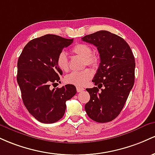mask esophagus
Returning a JSON list of instances; mask_svg holds the SVG:
<instances>
[{
	"mask_svg": "<svg viewBox=\"0 0 155 155\" xmlns=\"http://www.w3.org/2000/svg\"><path fill=\"white\" fill-rule=\"evenodd\" d=\"M76 88H77V91L78 92H82L83 91H84V88H82V87L77 86V87H76Z\"/></svg>",
	"mask_w": 155,
	"mask_h": 155,
	"instance_id": "1",
	"label": "esophagus"
}]
</instances>
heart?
I'll return each instance as SVG.
<instances>
[{"label": "heart", "instance_id": "b5f03b06", "mask_svg": "<svg viewBox=\"0 0 155 155\" xmlns=\"http://www.w3.org/2000/svg\"><path fill=\"white\" fill-rule=\"evenodd\" d=\"M73 54L83 58L84 66L97 67L99 65L100 58L97 55L93 54L92 48L88 45L79 43L74 45L72 49ZM56 64L59 69L63 72H67L69 69V60L67 54L64 51L59 53L56 58ZM93 73L90 69H86L81 72H72L66 75L64 81L69 84L75 85L78 86H83L91 80Z\"/></svg>", "mask_w": 155, "mask_h": 155}]
</instances>
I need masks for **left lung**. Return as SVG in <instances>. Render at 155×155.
<instances>
[{
    "label": "left lung",
    "mask_w": 155,
    "mask_h": 155,
    "mask_svg": "<svg viewBox=\"0 0 155 155\" xmlns=\"http://www.w3.org/2000/svg\"><path fill=\"white\" fill-rule=\"evenodd\" d=\"M82 40L96 46L100 56V66L92 80L97 87L86 88L90 100L85 110L94 121L108 122L119 116L133 88L135 58L126 41L109 31H97Z\"/></svg>",
    "instance_id": "1"
}]
</instances>
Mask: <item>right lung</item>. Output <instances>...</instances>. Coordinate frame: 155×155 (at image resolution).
<instances>
[{
	"label": "right lung",
	"mask_w": 155,
	"mask_h": 155,
	"mask_svg": "<svg viewBox=\"0 0 155 155\" xmlns=\"http://www.w3.org/2000/svg\"><path fill=\"white\" fill-rule=\"evenodd\" d=\"M73 42L61 36L47 34L31 40L22 50L17 61V81L24 105L36 120L51 124L63 117L66 102L75 95L74 85L58 88L50 86L60 82L63 72L56 58L64 48Z\"/></svg>",
	"instance_id": "obj_1"
}]
</instances>
